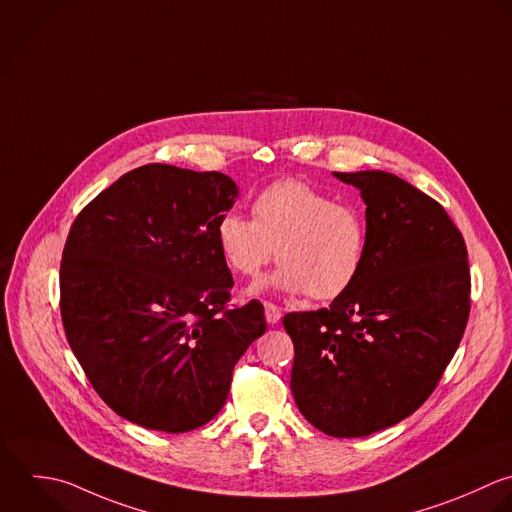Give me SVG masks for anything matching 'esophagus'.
<instances>
[{
	"label": "esophagus",
	"instance_id": "obj_1",
	"mask_svg": "<svg viewBox=\"0 0 512 512\" xmlns=\"http://www.w3.org/2000/svg\"><path fill=\"white\" fill-rule=\"evenodd\" d=\"M265 319L271 325L279 323V319H281V309L275 303H271V301H265Z\"/></svg>",
	"mask_w": 512,
	"mask_h": 512
}]
</instances>
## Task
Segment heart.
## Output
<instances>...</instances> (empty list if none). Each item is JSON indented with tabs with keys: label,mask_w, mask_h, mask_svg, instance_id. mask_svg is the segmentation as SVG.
Here are the masks:
<instances>
[{
	"label": "heart",
	"mask_w": 512,
	"mask_h": 512,
	"mask_svg": "<svg viewBox=\"0 0 512 512\" xmlns=\"http://www.w3.org/2000/svg\"><path fill=\"white\" fill-rule=\"evenodd\" d=\"M251 215L229 211L217 221V247L233 273L253 279L277 253L273 283L319 301L341 297L361 275L369 225L357 205L305 181L281 179L257 193Z\"/></svg>",
	"instance_id": "1"
}]
</instances>
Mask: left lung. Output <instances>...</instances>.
<instances>
[{"instance_id":"8db88e82","label":"left lung","mask_w":512,"mask_h":512,"mask_svg":"<svg viewBox=\"0 0 512 512\" xmlns=\"http://www.w3.org/2000/svg\"><path fill=\"white\" fill-rule=\"evenodd\" d=\"M367 203L361 275L329 309L289 313L291 389L319 431L353 439L413 415L437 389L471 313L465 237L445 207L387 171L339 173Z\"/></svg>"}]
</instances>
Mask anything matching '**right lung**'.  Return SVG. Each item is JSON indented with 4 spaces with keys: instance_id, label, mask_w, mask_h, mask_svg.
<instances>
[{
    "instance_id": "1",
    "label": "right lung",
    "mask_w": 512,
    "mask_h": 512,
    "mask_svg": "<svg viewBox=\"0 0 512 512\" xmlns=\"http://www.w3.org/2000/svg\"><path fill=\"white\" fill-rule=\"evenodd\" d=\"M235 197L219 171L149 163L71 223L59 267L65 337L103 403L135 425L187 433L209 423L267 329L257 299L227 307L233 277L215 231Z\"/></svg>"
}]
</instances>
